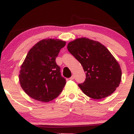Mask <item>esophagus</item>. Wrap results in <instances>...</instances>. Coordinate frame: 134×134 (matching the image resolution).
<instances>
[{"mask_svg": "<svg viewBox=\"0 0 134 134\" xmlns=\"http://www.w3.org/2000/svg\"><path fill=\"white\" fill-rule=\"evenodd\" d=\"M74 77H75L74 75H72V76L70 77V80H73L74 79Z\"/></svg>", "mask_w": 134, "mask_h": 134, "instance_id": "34e87169", "label": "esophagus"}]
</instances>
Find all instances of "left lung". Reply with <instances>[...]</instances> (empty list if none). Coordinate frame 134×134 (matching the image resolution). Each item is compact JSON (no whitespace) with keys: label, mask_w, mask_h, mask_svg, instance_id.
Instances as JSON below:
<instances>
[{"label":"left lung","mask_w":134,"mask_h":134,"mask_svg":"<svg viewBox=\"0 0 134 134\" xmlns=\"http://www.w3.org/2000/svg\"><path fill=\"white\" fill-rule=\"evenodd\" d=\"M67 49L86 72L85 81L78 84L83 93L96 99L114 93L121 82V70L117 60L103 44L87 38H79L69 42Z\"/></svg>","instance_id":"obj_1"}]
</instances>
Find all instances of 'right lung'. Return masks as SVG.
I'll use <instances>...</instances> for the list:
<instances>
[{"instance_id": "1", "label": "right lung", "mask_w": 134, "mask_h": 134, "mask_svg": "<svg viewBox=\"0 0 134 134\" xmlns=\"http://www.w3.org/2000/svg\"><path fill=\"white\" fill-rule=\"evenodd\" d=\"M65 43L61 40L43 39L27 53L20 67L19 81L24 91L33 99L49 102L62 91L66 81L55 59Z\"/></svg>"}]
</instances>
